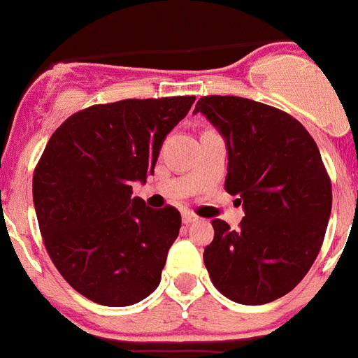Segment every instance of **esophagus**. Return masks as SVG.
Listing matches in <instances>:
<instances>
[{
    "mask_svg": "<svg viewBox=\"0 0 358 358\" xmlns=\"http://www.w3.org/2000/svg\"><path fill=\"white\" fill-rule=\"evenodd\" d=\"M197 220H199V217L197 215L192 213V211H182V222L185 224H194V222H197Z\"/></svg>",
    "mask_w": 358,
    "mask_h": 358,
    "instance_id": "34e87169",
    "label": "esophagus"
}]
</instances>
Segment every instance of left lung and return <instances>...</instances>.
<instances>
[{
    "mask_svg": "<svg viewBox=\"0 0 358 358\" xmlns=\"http://www.w3.org/2000/svg\"><path fill=\"white\" fill-rule=\"evenodd\" d=\"M227 148V194L245 217L238 229L215 218L204 265L218 292L240 305L289 294L317 258L331 213V185L314 138L276 107L240 96H202Z\"/></svg>",
    "mask_w": 358,
    "mask_h": 358,
    "instance_id": "1",
    "label": "left lung"
}]
</instances>
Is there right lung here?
<instances>
[{
    "instance_id": "add662e5",
    "label": "right lung",
    "mask_w": 358,
    "mask_h": 358,
    "mask_svg": "<svg viewBox=\"0 0 358 358\" xmlns=\"http://www.w3.org/2000/svg\"><path fill=\"white\" fill-rule=\"evenodd\" d=\"M195 96L120 100L69 116L34 173V206L50 258L82 296L106 306L157 289L181 227L172 206L152 210L132 182L154 173L164 138Z\"/></svg>"
}]
</instances>
